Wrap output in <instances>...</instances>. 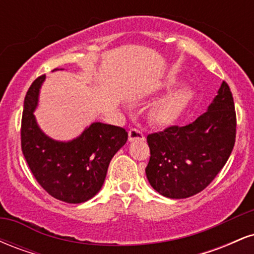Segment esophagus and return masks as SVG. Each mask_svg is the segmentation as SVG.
Returning a JSON list of instances; mask_svg holds the SVG:
<instances>
[{
    "label": "esophagus",
    "mask_w": 254,
    "mask_h": 254,
    "mask_svg": "<svg viewBox=\"0 0 254 254\" xmlns=\"http://www.w3.org/2000/svg\"><path fill=\"white\" fill-rule=\"evenodd\" d=\"M129 141H144V135L138 129H131L129 131Z\"/></svg>",
    "instance_id": "1"
}]
</instances>
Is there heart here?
Instances as JSON below:
<instances>
[{
	"label": "heart",
	"instance_id": "b5f03b06",
	"mask_svg": "<svg viewBox=\"0 0 254 254\" xmlns=\"http://www.w3.org/2000/svg\"><path fill=\"white\" fill-rule=\"evenodd\" d=\"M173 83L174 81H170V84ZM194 95L196 93L190 86L183 84L177 89L165 94L164 97L157 99L149 110L151 123L156 125L173 124L193 101Z\"/></svg>",
	"mask_w": 254,
	"mask_h": 254
}]
</instances>
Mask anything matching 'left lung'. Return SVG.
Wrapping results in <instances>:
<instances>
[{"label":"left lung","mask_w":254,"mask_h":254,"mask_svg":"<svg viewBox=\"0 0 254 254\" xmlns=\"http://www.w3.org/2000/svg\"><path fill=\"white\" fill-rule=\"evenodd\" d=\"M234 100L222 82L217 95L193 123L148 135L145 168L151 188L173 199L203 191L222 170L235 143Z\"/></svg>","instance_id":"left-lung-1"}]
</instances>
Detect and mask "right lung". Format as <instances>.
Listing matches in <instances>:
<instances>
[{
	"instance_id": "obj_1",
	"label": "right lung",
	"mask_w": 254,
	"mask_h": 254,
	"mask_svg": "<svg viewBox=\"0 0 254 254\" xmlns=\"http://www.w3.org/2000/svg\"><path fill=\"white\" fill-rule=\"evenodd\" d=\"M44 81L45 75L38 77L25 97L22 153L37 182L49 194L70 204L87 202L103 188L110 161L127 143V132L123 127L94 122L69 141L51 138L40 129L34 116Z\"/></svg>"
}]
</instances>
